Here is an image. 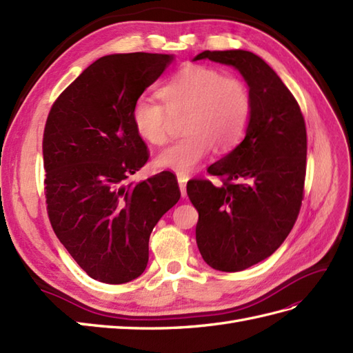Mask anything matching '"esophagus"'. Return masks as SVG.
Wrapping results in <instances>:
<instances>
[{"label":"esophagus","instance_id":"obj_1","mask_svg":"<svg viewBox=\"0 0 353 353\" xmlns=\"http://www.w3.org/2000/svg\"><path fill=\"white\" fill-rule=\"evenodd\" d=\"M177 182H179V188H180V192H182V196H185L186 195L188 176H177Z\"/></svg>","mask_w":353,"mask_h":353}]
</instances>
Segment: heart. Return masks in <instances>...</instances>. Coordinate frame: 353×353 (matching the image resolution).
Returning a JSON list of instances; mask_svg holds the SVG:
<instances>
[{
	"instance_id": "b5f03b06",
	"label": "heart",
	"mask_w": 353,
	"mask_h": 353,
	"mask_svg": "<svg viewBox=\"0 0 353 353\" xmlns=\"http://www.w3.org/2000/svg\"><path fill=\"white\" fill-rule=\"evenodd\" d=\"M162 103L148 97L135 99L131 110L134 128L150 144L168 139L171 116L188 114L183 139L170 144L155 165L180 176L189 173L210 155L213 146L231 150L243 140L254 112V99L245 80L225 76L207 65H188L159 88Z\"/></svg>"
}]
</instances>
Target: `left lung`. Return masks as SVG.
Segmentation results:
<instances>
[{
    "label": "left lung",
    "instance_id": "8db88e82",
    "mask_svg": "<svg viewBox=\"0 0 353 353\" xmlns=\"http://www.w3.org/2000/svg\"><path fill=\"white\" fill-rule=\"evenodd\" d=\"M198 59L236 67L249 85L254 112L246 137L207 173L186 185L198 210L196 245L212 268L234 273L264 261L282 245L304 198V116L273 68L248 50H204Z\"/></svg>",
    "mask_w": 353,
    "mask_h": 353
}]
</instances>
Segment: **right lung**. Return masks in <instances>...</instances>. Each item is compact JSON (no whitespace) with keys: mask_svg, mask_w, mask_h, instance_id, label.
<instances>
[{"mask_svg":"<svg viewBox=\"0 0 353 353\" xmlns=\"http://www.w3.org/2000/svg\"><path fill=\"white\" fill-rule=\"evenodd\" d=\"M171 59L144 52L97 59L62 90L44 126L49 221L68 254L98 282L126 283L146 270L150 232L180 198L170 171L125 185L149 159L132 105Z\"/></svg>","mask_w":353,"mask_h":353,"instance_id":"add662e5","label":"right lung"}]
</instances>
